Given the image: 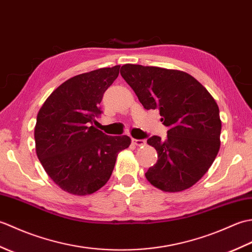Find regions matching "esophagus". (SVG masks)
<instances>
[{"mask_svg":"<svg viewBox=\"0 0 252 252\" xmlns=\"http://www.w3.org/2000/svg\"><path fill=\"white\" fill-rule=\"evenodd\" d=\"M132 142L134 143L136 146H143V145H145V140H136V138H132Z\"/></svg>","mask_w":252,"mask_h":252,"instance_id":"1","label":"esophagus"}]
</instances>
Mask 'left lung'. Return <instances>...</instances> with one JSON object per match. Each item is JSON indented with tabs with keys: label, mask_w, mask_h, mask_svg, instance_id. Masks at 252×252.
<instances>
[{
	"label": "left lung",
	"mask_w": 252,
	"mask_h": 252,
	"mask_svg": "<svg viewBox=\"0 0 252 252\" xmlns=\"http://www.w3.org/2000/svg\"><path fill=\"white\" fill-rule=\"evenodd\" d=\"M122 78L144 108L158 109L168 126L165 140L154 135L147 143L158 160L146 179L163 191H181L199 181L220 149L221 120L218 104L207 89L184 71L126 63Z\"/></svg>",
	"instance_id": "1"
}]
</instances>
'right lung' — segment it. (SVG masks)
Segmentation results:
<instances>
[{"label": "right lung", "instance_id": "1", "mask_svg": "<svg viewBox=\"0 0 252 252\" xmlns=\"http://www.w3.org/2000/svg\"><path fill=\"white\" fill-rule=\"evenodd\" d=\"M120 66L78 74L61 84L39 110L35 151L55 184L72 195H90L103 187L118 153L130 146L126 135L110 136L93 126L103 95Z\"/></svg>", "mask_w": 252, "mask_h": 252}]
</instances>
